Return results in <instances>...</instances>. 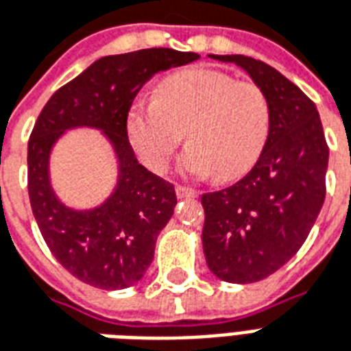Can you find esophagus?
Listing matches in <instances>:
<instances>
[{
  "label": "esophagus",
  "mask_w": 351,
  "mask_h": 351,
  "mask_svg": "<svg viewBox=\"0 0 351 351\" xmlns=\"http://www.w3.org/2000/svg\"><path fill=\"white\" fill-rule=\"evenodd\" d=\"M175 191H176V197H178V199H188V197H197L195 189L186 188V186H180V184L176 186Z\"/></svg>",
  "instance_id": "esophagus-1"
}]
</instances>
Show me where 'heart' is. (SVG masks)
I'll return each instance as SVG.
<instances>
[{"label":"heart","instance_id":"1","mask_svg":"<svg viewBox=\"0 0 351 351\" xmlns=\"http://www.w3.org/2000/svg\"><path fill=\"white\" fill-rule=\"evenodd\" d=\"M269 130L266 90L210 69L163 77L154 100L136 102L126 119L130 145L150 171L167 167L186 132L189 147L180 171L189 176L212 173L219 182L240 178L258 162Z\"/></svg>","mask_w":351,"mask_h":351}]
</instances>
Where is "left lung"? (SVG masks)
<instances>
[{
  "label": "left lung",
  "mask_w": 351,
  "mask_h": 351,
  "mask_svg": "<svg viewBox=\"0 0 351 351\" xmlns=\"http://www.w3.org/2000/svg\"><path fill=\"white\" fill-rule=\"evenodd\" d=\"M208 57L245 70L271 104V130L255 167L230 188L201 197L210 271L225 282H256L307 240L326 199L329 149L314 102L279 70L253 57Z\"/></svg>",
  "instance_id": "left-lung-1"
}]
</instances>
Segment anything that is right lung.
<instances>
[{"mask_svg":"<svg viewBox=\"0 0 351 351\" xmlns=\"http://www.w3.org/2000/svg\"><path fill=\"white\" fill-rule=\"evenodd\" d=\"M193 51L149 48L98 59L56 90L27 143V189L33 215L59 264L80 281L121 290L141 281L158 234L173 215L175 186L137 162L126 119L139 89L156 72L193 63ZM100 129L119 163L116 189L95 209L76 210L55 195L49 156L64 131Z\"/></svg>","mask_w":351,"mask_h":351,"instance_id":"1","label":"right lung"}]
</instances>
